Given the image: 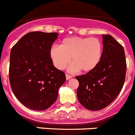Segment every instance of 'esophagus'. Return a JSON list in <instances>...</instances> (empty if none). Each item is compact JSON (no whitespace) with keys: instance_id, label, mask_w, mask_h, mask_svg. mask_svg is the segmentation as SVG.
<instances>
[{"instance_id":"1","label":"esophagus","mask_w":135,"mask_h":135,"mask_svg":"<svg viewBox=\"0 0 135 135\" xmlns=\"http://www.w3.org/2000/svg\"><path fill=\"white\" fill-rule=\"evenodd\" d=\"M65 78H66L67 80H68L70 79H71L72 78V76H70V75H68V74H65Z\"/></svg>"}]
</instances>
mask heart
I'll return each mask as SVG.
<instances>
[{
	"mask_svg": "<svg viewBox=\"0 0 135 135\" xmlns=\"http://www.w3.org/2000/svg\"><path fill=\"white\" fill-rule=\"evenodd\" d=\"M103 45L95 37H70L63 39L59 46H53L49 56L54 66L64 70L71 59L70 70L88 73L94 70L100 61Z\"/></svg>",
	"mask_w": 135,
	"mask_h": 135,
	"instance_id": "1",
	"label": "heart"
}]
</instances>
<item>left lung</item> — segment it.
<instances>
[{"label":"left lung","mask_w":135,"mask_h":135,"mask_svg":"<svg viewBox=\"0 0 135 135\" xmlns=\"http://www.w3.org/2000/svg\"><path fill=\"white\" fill-rule=\"evenodd\" d=\"M100 61L94 70L76 76L80 103L90 110H99L112 103L122 90L127 63L124 48L110 35H102Z\"/></svg>","instance_id":"left-lung-1"}]
</instances>
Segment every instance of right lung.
Segmentation results:
<instances>
[{"label": "right lung", "instance_id": "obj_1", "mask_svg": "<svg viewBox=\"0 0 135 135\" xmlns=\"http://www.w3.org/2000/svg\"><path fill=\"white\" fill-rule=\"evenodd\" d=\"M57 33L31 32L12 47L9 80L15 96L24 106L45 110L56 101L65 75L57 70L49 56Z\"/></svg>", "mask_w": 135, "mask_h": 135}]
</instances>
